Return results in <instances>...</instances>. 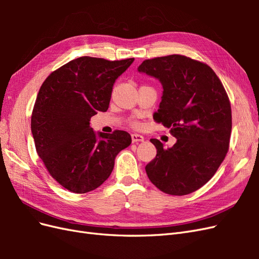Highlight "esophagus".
Listing matches in <instances>:
<instances>
[{"mask_svg": "<svg viewBox=\"0 0 259 259\" xmlns=\"http://www.w3.org/2000/svg\"><path fill=\"white\" fill-rule=\"evenodd\" d=\"M132 142H133V143L144 142V136L139 135V134H132Z\"/></svg>", "mask_w": 259, "mask_h": 259, "instance_id": "obj_1", "label": "esophagus"}]
</instances>
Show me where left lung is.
I'll list each match as a JSON object with an SVG mask.
<instances>
[{
    "label": "left lung",
    "instance_id": "obj_1",
    "mask_svg": "<svg viewBox=\"0 0 259 259\" xmlns=\"http://www.w3.org/2000/svg\"><path fill=\"white\" fill-rule=\"evenodd\" d=\"M138 71L161 82L162 100L153 119L177 139L168 149L150 139L156 155L146 173L163 192L189 194L214 176L228 152L232 127L228 95L213 69L183 55L144 60Z\"/></svg>",
    "mask_w": 259,
    "mask_h": 259
}]
</instances>
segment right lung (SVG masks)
I'll return each instance as SVG.
<instances>
[{
    "mask_svg": "<svg viewBox=\"0 0 259 259\" xmlns=\"http://www.w3.org/2000/svg\"><path fill=\"white\" fill-rule=\"evenodd\" d=\"M133 61L76 58L53 71L38 91L31 116L36 152L69 191L95 190L110 176L117 153L132 143L124 131L96 134L90 121L108 110L115 80Z\"/></svg>",
    "mask_w": 259,
    "mask_h": 259,
    "instance_id": "obj_1",
    "label": "right lung"
}]
</instances>
